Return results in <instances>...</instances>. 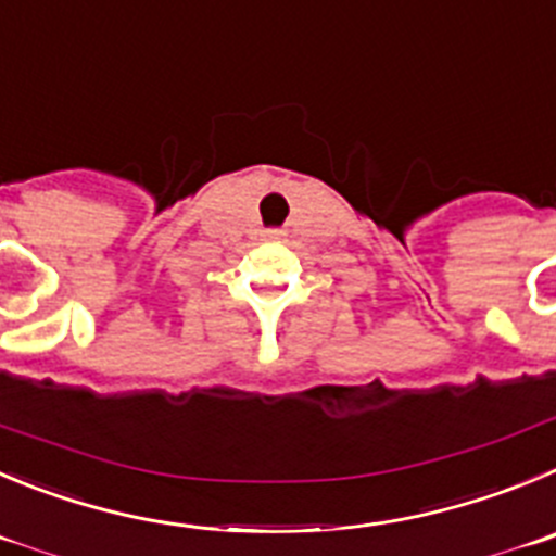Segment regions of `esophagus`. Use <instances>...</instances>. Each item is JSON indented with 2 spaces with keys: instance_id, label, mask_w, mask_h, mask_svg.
<instances>
[{
  "instance_id": "34e87169",
  "label": "esophagus",
  "mask_w": 556,
  "mask_h": 556,
  "mask_svg": "<svg viewBox=\"0 0 556 556\" xmlns=\"http://www.w3.org/2000/svg\"><path fill=\"white\" fill-rule=\"evenodd\" d=\"M266 236H268V238H279V236H282V232H279V230H268Z\"/></svg>"
}]
</instances>
